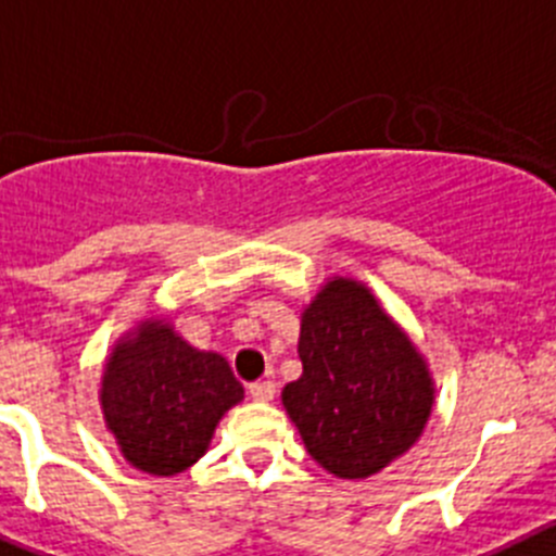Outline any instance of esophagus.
I'll list each match as a JSON object with an SVG mask.
<instances>
[{"label":"esophagus","mask_w":556,"mask_h":556,"mask_svg":"<svg viewBox=\"0 0 556 556\" xmlns=\"http://www.w3.org/2000/svg\"><path fill=\"white\" fill-rule=\"evenodd\" d=\"M248 393H251L253 401H273L275 399V384L269 379H262V382L248 384Z\"/></svg>","instance_id":"obj_1"}]
</instances>
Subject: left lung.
<instances>
[{"label": "left lung", "mask_w": 556, "mask_h": 556, "mask_svg": "<svg viewBox=\"0 0 556 556\" xmlns=\"http://www.w3.org/2000/svg\"><path fill=\"white\" fill-rule=\"evenodd\" d=\"M298 352L303 377L281 401L319 467L371 478L420 440L433 379L366 283L330 278L303 311Z\"/></svg>", "instance_id": "1"}]
</instances>
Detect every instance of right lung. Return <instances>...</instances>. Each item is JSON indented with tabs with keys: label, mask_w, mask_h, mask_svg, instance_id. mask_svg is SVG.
I'll use <instances>...</instances> for the list:
<instances>
[{
	"label": "right lung",
	"mask_w": 556,
	"mask_h": 556,
	"mask_svg": "<svg viewBox=\"0 0 556 556\" xmlns=\"http://www.w3.org/2000/svg\"><path fill=\"white\" fill-rule=\"evenodd\" d=\"M245 390L229 363L147 319L105 361L100 406L119 453L150 475H177L207 453L220 417Z\"/></svg>",
	"instance_id": "1"
}]
</instances>
